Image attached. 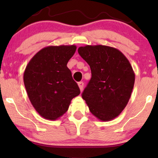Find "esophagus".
<instances>
[{
  "label": "esophagus",
  "mask_w": 158,
  "mask_h": 158,
  "mask_svg": "<svg viewBox=\"0 0 158 158\" xmlns=\"http://www.w3.org/2000/svg\"><path fill=\"white\" fill-rule=\"evenodd\" d=\"M83 82H79L78 83V86H79V88H80V90H81V91H82V90H83Z\"/></svg>",
  "instance_id": "34e87169"
}]
</instances>
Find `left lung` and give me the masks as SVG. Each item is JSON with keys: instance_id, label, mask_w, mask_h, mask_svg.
Returning <instances> with one entry per match:
<instances>
[{"instance_id": "left-lung-1", "label": "left lung", "mask_w": 158, "mask_h": 158, "mask_svg": "<svg viewBox=\"0 0 158 158\" xmlns=\"http://www.w3.org/2000/svg\"><path fill=\"white\" fill-rule=\"evenodd\" d=\"M77 52L92 75L82 97L98 119H114L126 107L132 92L135 75L130 62L118 49L105 45H86Z\"/></svg>"}]
</instances>
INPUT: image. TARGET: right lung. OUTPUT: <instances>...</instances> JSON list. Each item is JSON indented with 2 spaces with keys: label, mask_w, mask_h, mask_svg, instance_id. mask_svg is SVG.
I'll use <instances>...</instances> for the list:
<instances>
[{
  "label": "right lung",
  "mask_w": 158,
  "mask_h": 158,
  "mask_svg": "<svg viewBox=\"0 0 158 158\" xmlns=\"http://www.w3.org/2000/svg\"><path fill=\"white\" fill-rule=\"evenodd\" d=\"M75 45L48 46L38 52L26 67L23 83L32 106L48 120H57L68 110L80 94L67 64L76 50Z\"/></svg>",
  "instance_id": "right-lung-1"
}]
</instances>
